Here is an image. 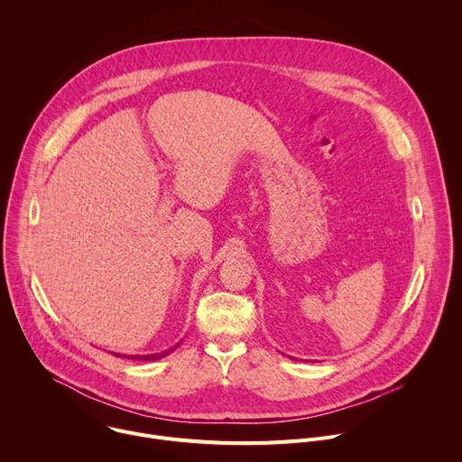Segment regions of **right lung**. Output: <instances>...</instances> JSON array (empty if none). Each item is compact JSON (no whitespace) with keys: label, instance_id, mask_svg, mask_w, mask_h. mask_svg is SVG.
I'll list each match as a JSON object with an SVG mask.
<instances>
[{"label":"right lung","instance_id":"obj_1","mask_svg":"<svg viewBox=\"0 0 462 462\" xmlns=\"http://www.w3.org/2000/svg\"><path fill=\"white\" fill-rule=\"evenodd\" d=\"M180 344H177L175 347H179ZM175 347H171V349H166V351H162V353H155V355H143V356H127V358H131V360H159V358H164L166 355H170ZM116 356H120V355H116Z\"/></svg>","mask_w":462,"mask_h":462}]
</instances>
